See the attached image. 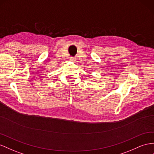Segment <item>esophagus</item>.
<instances>
[{"label":"esophagus","mask_w":154,"mask_h":154,"mask_svg":"<svg viewBox=\"0 0 154 154\" xmlns=\"http://www.w3.org/2000/svg\"><path fill=\"white\" fill-rule=\"evenodd\" d=\"M70 60H71L72 61H75L76 59L74 57H70Z\"/></svg>","instance_id":"34e87169"}]
</instances>
